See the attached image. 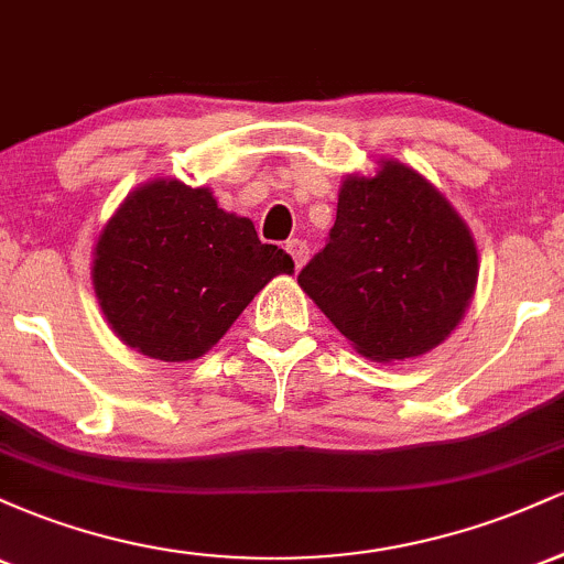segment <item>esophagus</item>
Instances as JSON below:
<instances>
[{
  "instance_id": "esophagus-1",
  "label": "esophagus",
  "mask_w": 564,
  "mask_h": 564,
  "mask_svg": "<svg viewBox=\"0 0 564 564\" xmlns=\"http://www.w3.org/2000/svg\"><path fill=\"white\" fill-rule=\"evenodd\" d=\"M286 251L291 254V260H294L296 268H302V264L310 260V246L307 241H302V238H291L286 243Z\"/></svg>"
}]
</instances>
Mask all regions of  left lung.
Instances as JSON below:
<instances>
[{"mask_svg": "<svg viewBox=\"0 0 564 564\" xmlns=\"http://www.w3.org/2000/svg\"><path fill=\"white\" fill-rule=\"evenodd\" d=\"M480 275L469 225L424 174L381 159L347 174L328 243L300 286L373 364L419 358L448 339Z\"/></svg>", "mask_w": 564, "mask_h": 564, "instance_id": "8db88e82", "label": "left lung"}]
</instances>
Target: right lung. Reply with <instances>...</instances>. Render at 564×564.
<instances>
[{
	"instance_id": "1",
	"label": "right lung",
	"mask_w": 564,
	"mask_h": 564,
	"mask_svg": "<svg viewBox=\"0 0 564 564\" xmlns=\"http://www.w3.org/2000/svg\"><path fill=\"white\" fill-rule=\"evenodd\" d=\"M294 260L257 238L249 217L219 209L209 187L148 180L97 236L93 286L124 345L164 364H187L228 334Z\"/></svg>"
}]
</instances>
